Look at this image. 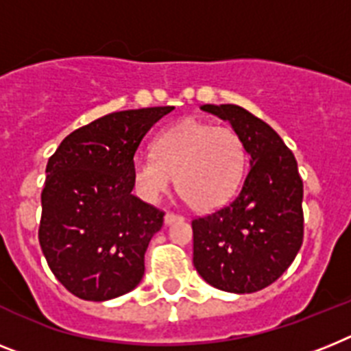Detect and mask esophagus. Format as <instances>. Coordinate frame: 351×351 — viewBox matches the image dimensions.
<instances>
[{"mask_svg": "<svg viewBox=\"0 0 351 351\" xmlns=\"http://www.w3.org/2000/svg\"><path fill=\"white\" fill-rule=\"evenodd\" d=\"M164 221H166V225H173L176 221H184V217L178 216V214H173V212H167L166 216H164Z\"/></svg>", "mask_w": 351, "mask_h": 351, "instance_id": "obj_1", "label": "esophagus"}]
</instances>
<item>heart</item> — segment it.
I'll return each mask as SVG.
<instances>
[{"instance_id":"heart-1","label":"heart","mask_w":351,"mask_h":351,"mask_svg":"<svg viewBox=\"0 0 351 351\" xmlns=\"http://www.w3.org/2000/svg\"><path fill=\"white\" fill-rule=\"evenodd\" d=\"M246 148L239 134L226 126L185 119L153 141V157L132 164V184L141 199L157 203L173 185L196 212L223 207L239 189Z\"/></svg>"}]
</instances>
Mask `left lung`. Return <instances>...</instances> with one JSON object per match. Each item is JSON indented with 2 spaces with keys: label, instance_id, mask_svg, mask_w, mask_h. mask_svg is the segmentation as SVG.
<instances>
[{
  "label": "left lung",
  "instance_id": "8db88e82",
  "mask_svg": "<svg viewBox=\"0 0 351 351\" xmlns=\"http://www.w3.org/2000/svg\"><path fill=\"white\" fill-rule=\"evenodd\" d=\"M228 121L250 157L239 194L193 221V262L203 280L248 294L280 278L303 241V182L293 152L264 121L237 105H202Z\"/></svg>",
  "mask_w": 351,
  "mask_h": 351
}]
</instances>
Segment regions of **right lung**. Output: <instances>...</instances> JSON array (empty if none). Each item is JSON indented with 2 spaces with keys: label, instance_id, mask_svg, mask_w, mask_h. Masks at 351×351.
I'll use <instances>...</instances> for the list:
<instances>
[{
  "label": "right lung",
  "instance_id": "right-lung-1",
  "mask_svg": "<svg viewBox=\"0 0 351 351\" xmlns=\"http://www.w3.org/2000/svg\"><path fill=\"white\" fill-rule=\"evenodd\" d=\"M175 107L114 112L62 141L46 166L39 243L69 293L107 302L135 289L164 212L132 194L141 141Z\"/></svg>",
  "mask_w": 351,
  "mask_h": 351
}]
</instances>
